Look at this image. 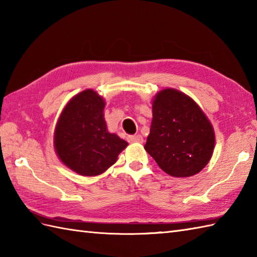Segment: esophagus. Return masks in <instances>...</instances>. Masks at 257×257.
I'll return each mask as SVG.
<instances>
[{
    "label": "esophagus",
    "instance_id": "34e87169",
    "mask_svg": "<svg viewBox=\"0 0 257 257\" xmlns=\"http://www.w3.org/2000/svg\"><path fill=\"white\" fill-rule=\"evenodd\" d=\"M128 140L133 144H143L144 143V138L141 135H134V136H129Z\"/></svg>",
    "mask_w": 257,
    "mask_h": 257
}]
</instances>
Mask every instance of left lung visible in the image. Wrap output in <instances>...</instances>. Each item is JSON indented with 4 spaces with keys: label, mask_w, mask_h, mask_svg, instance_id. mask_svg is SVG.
<instances>
[{
    "label": "left lung",
    "mask_w": 257,
    "mask_h": 257,
    "mask_svg": "<svg viewBox=\"0 0 257 257\" xmlns=\"http://www.w3.org/2000/svg\"><path fill=\"white\" fill-rule=\"evenodd\" d=\"M214 147L213 125L192 98L174 88L157 92L145 149L161 170L176 178L192 177L209 163Z\"/></svg>",
    "instance_id": "obj_1"
}]
</instances>
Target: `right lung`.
I'll list each match as a JSON object with an SVG mask.
<instances>
[{"label":"right lung","instance_id":"obj_1","mask_svg":"<svg viewBox=\"0 0 257 257\" xmlns=\"http://www.w3.org/2000/svg\"><path fill=\"white\" fill-rule=\"evenodd\" d=\"M106 101L92 89L78 92L64 107L54 130V148L65 166L96 177L116 163L128 143L107 129Z\"/></svg>","mask_w":257,"mask_h":257}]
</instances>
